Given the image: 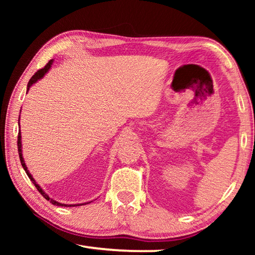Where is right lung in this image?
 Returning <instances> with one entry per match:
<instances>
[{
	"mask_svg": "<svg viewBox=\"0 0 255 255\" xmlns=\"http://www.w3.org/2000/svg\"><path fill=\"white\" fill-rule=\"evenodd\" d=\"M53 62L54 60L53 59H50L49 62H48V64H47V65L44 67V68H41V70H39L38 71L36 74H34L31 79H30V81H29V83H28V86H27V93H28V91H29V89L31 88L32 86V84H34L36 83V82H38L39 81L40 79H42V77L45 76V74L47 72H48L49 70H50V67H51V65H53ZM19 122H20V117H19ZM19 125H20V123H19ZM18 150H19V157H20V162H21V165L23 166V170L25 171V173H27V175L29 176V179L32 181V183L36 185V188H37V190L38 191H39L42 196H44V198H46L47 200H49L51 204L53 205H55V206H62V207H76V206H81V205H86V204H77V205H67V204H60V202H58V201H56V200H54V199H51V198L47 195V193L44 191V190L41 189V187L39 184H37V182H36V180H34L33 178H32V175H31V173H30L29 172V170H28V167H27V165H25V163H24V159H23V156H22V143H21V131L19 130V135H18ZM90 204V202H89Z\"/></svg>",
	"mask_w": 255,
	"mask_h": 255,
	"instance_id": "1",
	"label": "right lung"
}]
</instances>
